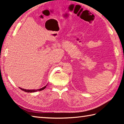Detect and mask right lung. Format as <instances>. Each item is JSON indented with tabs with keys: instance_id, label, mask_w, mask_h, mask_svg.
<instances>
[{
	"instance_id": "right-lung-1",
	"label": "right lung",
	"mask_w": 124,
	"mask_h": 124,
	"mask_svg": "<svg viewBox=\"0 0 124 124\" xmlns=\"http://www.w3.org/2000/svg\"><path fill=\"white\" fill-rule=\"evenodd\" d=\"M47 86V85H46L45 86H44V87L41 88L40 89H23V88H20L19 87L21 90L24 91L25 92H28V93H32V92H37V91H42L43 90V89H44L45 88H46V87Z\"/></svg>"
}]
</instances>
